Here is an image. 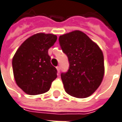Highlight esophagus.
Returning a JSON list of instances; mask_svg holds the SVG:
<instances>
[{"label": "esophagus", "mask_w": 122, "mask_h": 122, "mask_svg": "<svg viewBox=\"0 0 122 122\" xmlns=\"http://www.w3.org/2000/svg\"><path fill=\"white\" fill-rule=\"evenodd\" d=\"M56 68H57V71H58V73L59 74V73H60V66H57V67H56Z\"/></svg>", "instance_id": "1"}]
</instances>
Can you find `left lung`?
<instances>
[{
    "instance_id": "1",
    "label": "left lung",
    "mask_w": 122,
    "mask_h": 122,
    "mask_svg": "<svg viewBox=\"0 0 122 122\" xmlns=\"http://www.w3.org/2000/svg\"><path fill=\"white\" fill-rule=\"evenodd\" d=\"M61 50L68 58L69 69L61 74L65 92L86 98L100 86L104 76V57L98 45L81 31L59 36Z\"/></svg>"
}]
</instances>
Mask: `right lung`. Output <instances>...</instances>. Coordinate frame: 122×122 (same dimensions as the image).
<instances>
[{
  "mask_svg": "<svg viewBox=\"0 0 122 122\" xmlns=\"http://www.w3.org/2000/svg\"><path fill=\"white\" fill-rule=\"evenodd\" d=\"M57 39V36L51 34H36L25 40L16 51L12 61L14 78L27 95L46 92L57 77V69L48 54Z\"/></svg>",
  "mask_w": 122,
  "mask_h": 122,
  "instance_id": "right-lung-1",
  "label": "right lung"
}]
</instances>
